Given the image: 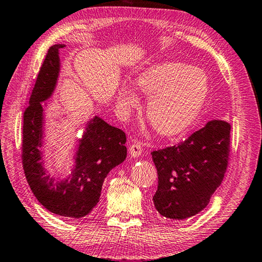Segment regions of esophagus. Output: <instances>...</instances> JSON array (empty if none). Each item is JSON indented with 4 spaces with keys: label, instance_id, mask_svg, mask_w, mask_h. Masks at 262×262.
Here are the masks:
<instances>
[{
    "label": "esophagus",
    "instance_id": "34e87169",
    "mask_svg": "<svg viewBox=\"0 0 262 262\" xmlns=\"http://www.w3.org/2000/svg\"><path fill=\"white\" fill-rule=\"evenodd\" d=\"M143 151V144L140 142H134L129 146V154L133 158H138L142 154Z\"/></svg>",
    "mask_w": 262,
    "mask_h": 262
}]
</instances>
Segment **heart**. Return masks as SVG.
<instances>
[{
    "label": "heart",
    "mask_w": 262,
    "mask_h": 262,
    "mask_svg": "<svg viewBox=\"0 0 262 262\" xmlns=\"http://www.w3.org/2000/svg\"><path fill=\"white\" fill-rule=\"evenodd\" d=\"M135 85L149 97L146 115L154 130L173 136L187 130L202 114L209 96L207 74L181 62H158L142 69ZM140 104V94L130 84H121L117 92V107L126 116Z\"/></svg>",
    "instance_id": "heart-1"
}]
</instances>
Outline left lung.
I'll return each instance as SVG.
<instances>
[{
    "label": "left lung",
    "mask_w": 262,
    "mask_h": 262,
    "mask_svg": "<svg viewBox=\"0 0 262 262\" xmlns=\"http://www.w3.org/2000/svg\"><path fill=\"white\" fill-rule=\"evenodd\" d=\"M231 125L211 120L176 146L153 151L158 190L153 203L171 220L200 213L223 181L230 152Z\"/></svg>",
    "instance_id": "1"
}]
</instances>
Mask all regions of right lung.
Wrapping results in <instances>:
<instances>
[{
  "instance_id": "add662e5",
  "label": "right lung",
  "mask_w": 262,
  "mask_h": 262,
  "mask_svg": "<svg viewBox=\"0 0 262 262\" xmlns=\"http://www.w3.org/2000/svg\"><path fill=\"white\" fill-rule=\"evenodd\" d=\"M63 43L52 46L46 55L24 114L22 164L27 181L35 197L52 213L72 219L88 215L99 203L104 178L126 159V135L99 116L89 120L77 140L74 164L71 174L54 177L45 168L46 101L56 89L60 72L59 49ZM42 102L46 103L42 104Z\"/></svg>"
}]
</instances>
